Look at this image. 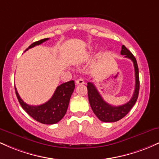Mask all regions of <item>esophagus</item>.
I'll return each instance as SVG.
<instances>
[{"mask_svg": "<svg viewBox=\"0 0 159 159\" xmlns=\"http://www.w3.org/2000/svg\"><path fill=\"white\" fill-rule=\"evenodd\" d=\"M75 83H76V84L77 85H78V84H84V81L83 79H82V78H78V79H77L76 80V81H75Z\"/></svg>", "mask_w": 159, "mask_h": 159, "instance_id": "1", "label": "esophagus"}]
</instances>
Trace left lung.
<instances>
[{"label":"left lung","mask_w":159,"mask_h":159,"mask_svg":"<svg viewBox=\"0 0 159 159\" xmlns=\"http://www.w3.org/2000/svg\"><path fill=\"white\" fill-rule=\"evenodd\" d=\"M121 54L125 55V57L132 60L134 63V72H135V88L132 97L129 100V102L120 106H114L104 101L102 96L92 82H88L87 86L89 102L91 108L98 119L106 123L116 122L123 118L134 105L139 94V71H138V63L135 57L125 45H122Z\"/></svg>","instance_id":"obj_1"}]
</instances>
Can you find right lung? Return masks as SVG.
Wrapping results in <instances>:
<instances>
[{
  "label": "right lung",
  "mask_w": 159,
  "mask_h": 159,
  "mask_svg": "<svg viewBox=\"0 0 159 159\" xmlns=\"http://www.w3.org/2000/svg\"><path fill=\"white\" fill-rule=\"evenodd\" d=\"M48 39V38H45V39H43L32 43L26 49V51L36 45L42 44ZM74 89V81H69L62 84L57 87L52 97L48 102L43 105L34 106V105H29L24 102L23 100L20 98L15 87L16 96L24 110L36 121L43 124H47V125H52V124L58 123L64 116L67 111L69 100H70Z\"/></svg>",
  "instance_id": "right-lung-1"
}]
</instances>
